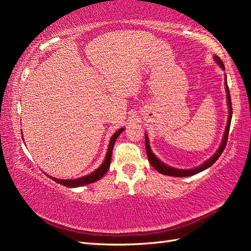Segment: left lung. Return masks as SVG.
Masks as SVG:
<instances>
[{
  "mask_svg": "<svg viewBox=\"0 0 251 251\" xmlns=\"http://www.w3.org/2000/svg\"><path fill=\"white\" fill-rule=\"evenodd\" d=\"M215 61L218 63L222 70H226L225 65L221 61V59L218 56L214 57ZM225 85H226V101H227V108H228V115H227V124L226 127L225 134H223L222 141L220 143V147L218 148V150L216 153L212 155L210 158H208L206 162L201 164L200 166L191 168V169H179V168H175L172 166H168L167 164H165L162 162L161 159L157 158L155 154H154L150 148V142H149V137L147 134H145L146 137V149H147V154H148V159L152 166L155 168L158 173H161L162 175H166V176H172V177H190V176H194L196 174H199L202 170H205L207 168H209L211 165H214V163L217 161L219 156L222 154L223 150L226 146V141H227V136H228V131H230V125H231V120H232V103H231V96H230V90H228L227 87V81H226V75L225 77Z\"/></svg>",
  "mask_w": 251,
  "mask_h": 251,
  "instance_id": "8db88e82",
  "label": "left lung"
}]
</instances>
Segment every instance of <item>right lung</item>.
<instances>
[{"instance_id":"obj_1","label":"right lung","mask_w":251,"mask_h":251,"mask_svg":"<svg viewBox=\"0 0 251 251\" xmlns=\"http://www.w3.org/2000/svg\"><path fill=\"white\" fill-rule=\"evenodd\" d=\"M123 130H124V128H120L116 132H114L113 135H112L111 139H110L109 147H108V150H106V154H105L103 163L101 164L97 169L94 170L93 173H90L86 176H83V177L77 178V179H58V178H55V177H50V176H49V175H47V176L54 180L55 182L65 185V186H67V188H77V186H83V185L96 182V181H98L99 179L102 178L103 176L106 174V172L109 170L110 163H111V156H112V150H113L114 143L117 139V137H119L122 134ZM21 135H23V132H21Z\"/></svg>"}]
</instances>
